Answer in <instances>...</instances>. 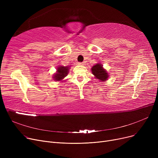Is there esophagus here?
<instances>
[{
    "label": "esophagus",
    "mask_w": 158,
    "mask_h": 158,
    "mask_svg": "<svg viewBox=\"0 0 158 158\" xmlns=\"http://www.w3.org/2000/svg\"><path fill=\"white\" fill-rule=\"evenodd\" d=\"M79 65H84L85 64V63H78Z\"/></svg>",
    "instance_id": "1"
}]
</instances>
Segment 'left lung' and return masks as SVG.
<instances>
[{
    "instance_id": "left-lung-1",
    "label": "left lung",
    "mask_w": 158,
    "mask_h": 158,
    "mask_svg": "<svg viewBox=\"0 0 158 158\" xmlns=\"http://www.w3.org/2000/svg\"><path fill=\"white\" fill-rule=\"evenodd\" d=\"M91 70L95 78L101 82H105L109 79V74L107 70L104 69L103 65L101 63H97L94 65Z\"/></svg>"
}]
</instances>
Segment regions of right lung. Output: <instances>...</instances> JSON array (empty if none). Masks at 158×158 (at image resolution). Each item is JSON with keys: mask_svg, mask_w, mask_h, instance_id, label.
<instances>
[{"mask_svg": "<svg viewBox=\"0 0 158 158\" xmlns=\"http://www.w3.org/2000/svg\"><path fill=\"white\" fill-rule=\"evenodd\" d=\"M70 66H64L63 65H60L57 66L56 69V72L53 75L52 78L53 80L55 81H61L63 82L64 80V78L67 76L69 70H70Z\"/></svg>", "mask_w": 158, "mask_h": 158, "instance_id": "obj_1", "label": "right lung"}]
</instances>
